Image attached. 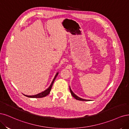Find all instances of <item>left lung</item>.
Returning a JSON list of instances; mask_svg holds the SVG:
<instances>
[{
  "instance_id": "left-lung-1",
  "label": "left lung",
  "mask_w": 129,
  "mask_h": 129,
  "mask_svg": "<svg viewBox=\"0 0 129 129\" xmlns=\"http://www.w3.org/2000/svg\"><path fill=\"white\" fill-rule=\"evenodd\" d=\"M70 92H71V93L73 97L75 98L76 100H79V101H90V100H86V99H82V98H80L79 97H78V96H77V95L72 92L71 89V88H70Z\"/></svg>"
}]
</instances>
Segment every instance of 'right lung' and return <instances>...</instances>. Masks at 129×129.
Listing matches in <instances>:
<instances>
[{
  "mask_svg": "<svg viewBox=\"0 0 129 129\" xmlns=\"http://www.w3.org/2000/svg\"><path fill=\"white\" fill-rule=\"evenodd\" d=\"M58 74V72H57L56 73V76H55V78H53V80H52V81L51 82L50 86L48 87V88H47L46 90H45L44 91H43V92H41V93H40L39 94H37L36 95H24V94H23V95H24V96H26L27 97L31 98H43V97H45V96H47V95L50 93V90H51V89L52 88V86L53 85V82H54V81H55V79L56 78Z\"/></svg>",
  "mask_w": 129,
  "mask_h": 129,
  "instance_id": "right-lung-1",
  "label": "right lung"
}]
</instances>
